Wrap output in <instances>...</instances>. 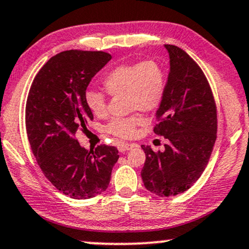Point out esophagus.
<instances>
[{"mask_svg": "<svg viewBox=\"0 0 249 249\" xmlns=\"http://www.w3.org/2000/svg\"><path fill=\"white\" fill-rule=\"evenodd\" d=\"M137 144L134 143H122L119 144V152L124 153V152H127V150H131L132 148H134Z\"/></svg>", "mask_w": 249, "mask_h": 249, "instance_id": "1", "label": "esophagus"}]
</instances>
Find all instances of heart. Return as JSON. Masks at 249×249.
<instances>
[{
    "instance_id": "b5f03b06",
    "label": "heart",
    "mask_w": 249,
    "mask_h": 249,
    "mask_svg": "<svg viewBox=\"0 0 249 249\" xmlns=\"http://www.w3.org/2000/svg\"><path fill=\"white\" fill-rule=\"evenodd\" d=\"M109 95H124L128 110L154 111L161 105L165 92V72L160 63L144 61L142 63L122 64L106 74L102 81ZM88 109L95 116L107 114L105 94L89 89L85 94ZM143 122L140 115L115 118L107 126L111 134L118 137H131L138 125Z\"/></svg>"
}]
</instances>
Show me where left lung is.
<instances>
[{"mask_svg":"<svg viewBox=\"0 0 249 249\" xmlns=\"http://www.w3.org/2000/svg\"><path fill=\"white\" fill-rule=\"evenodd\" d=\"M170 70L156 111V134L168 139L163 152L142 144L144 187L159 196H174L194 185L206 169L217 133V111L209 83L186 52L164 45Z\"/></svg>","mask_w":249,"mask_h":249,"instance_id":"obj_1","label":"left lung"}]
</instances>
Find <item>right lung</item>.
I'll list each match as a JSON object with an SVG mask.
<instances>
[{"label": "right lung", "mask_w": 249, "mask_h": 249, "mask_svg": "<svg viewBox=\"0 0 249 249\" xmlns=\"http://www.w3.org/2000/svg\"><path fill=\"white\" fill-rule=\"evenodd\" d=\"M110 59L105 52L59 53L37 72L27 96L26 132L37 164L72 199H90L106 191L118 161L116 147L100 144L88 152L75 140L93 119L85 101L87 86Z\"/></svg>", "instance_id": "right-lung-1"}]
</instances>
